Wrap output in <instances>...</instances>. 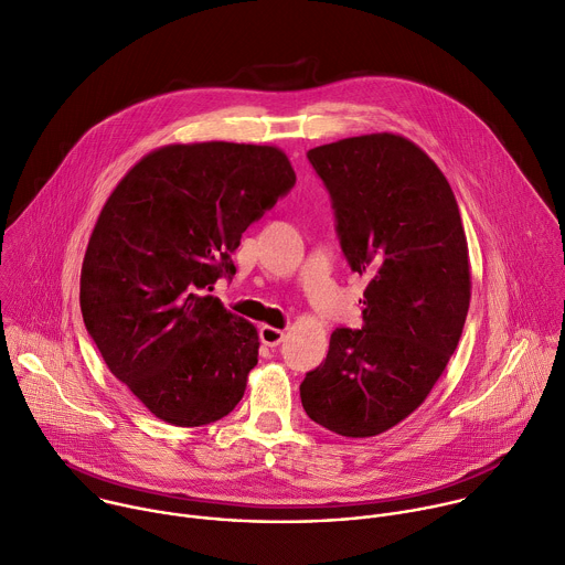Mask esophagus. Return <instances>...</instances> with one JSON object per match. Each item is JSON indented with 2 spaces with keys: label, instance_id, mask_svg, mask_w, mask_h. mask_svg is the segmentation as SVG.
<instances>
[{
  "label": "esophagus",
  "instance_id": "1",
  "mask_svg": "<svg viewBox=\"0 0 565 565\" xmlns=\"http://www.w3.org/2000/svg\"><path fill=\"white\" fill-rule=\"evenodd\" d=\"M258 333H260V341H263V345H267V348H276V345H280V343H282V338H285V331H282V329H278V327H271V324H263V327L258 329Z\"/></svg>",
  "mask_w": 565,
  "mask_h": 565
}]
</instances>
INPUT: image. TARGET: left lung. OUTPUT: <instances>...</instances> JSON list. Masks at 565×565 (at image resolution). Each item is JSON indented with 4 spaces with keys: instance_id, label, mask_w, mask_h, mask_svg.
Segmentation results:
<instances>
[{
    "instance_id": "8db88e82",
    "label": "left lung",
    "mask_w": 565,
    "mask_h": 565,
    "mask_svg": "<svg viewBox=\"0 0 565 565\" xmlns=\"http://www.w3.org/2000/svg\"><path fill=\"white\" fill-rule=\"evenodd\" d=\"M307 158L329 189L343 254L370 285L363 327L331 333L300 401L318 425L367 438L418 409L452 359L472 296L468 238L452 186L412 140L370 134Z\"/></svg>"
}]
</instances>
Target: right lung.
<instances>
[{
    "instance_id": "right-lung-1",
    "label": "right lung",
    "mask_w": 565,
    "mask_h": 565,
    "mask_svg": "<svg viewBox=\"0 0 565 565\" xmlns=\"http://www.w3.org/2000/svg\"><path fill=\"white\" fill-rule=\"evenodd\" d=\"M296 182L271 145L191 142L147 153L104 202L79 276L106 367L160 420L227 416L258 363V329L209 296L249 224Z\"/></svg>"
}]
</instances>
